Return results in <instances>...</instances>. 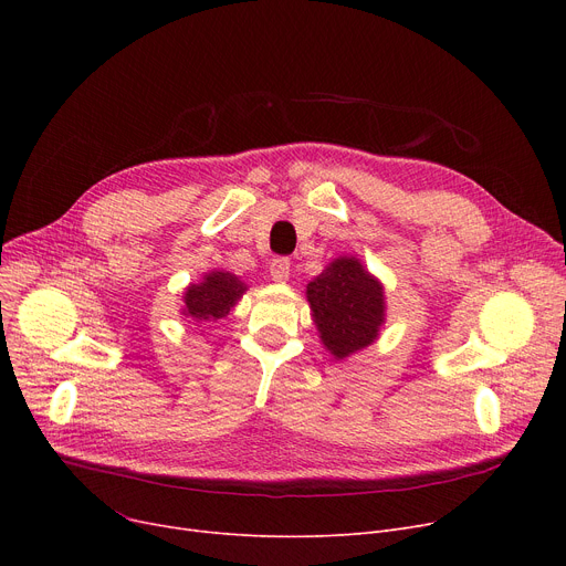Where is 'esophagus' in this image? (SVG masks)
<instances>
[{
    "label": "esophagus",
    "mask_w": 566,
    "mask_h": 566,
    "mask_svg": "<svg viewBox=\"0 0 566 566\" xmlns=\"http://www.w3.org/2000/svg\"><path fill=\"white\" fill-rule=\"evenodd\" d=\"M289 275H291V261L286 256L273 259V263H271V277H273V282L282 284V282L289 280Z\"/></svg>",
    "instance_id": "1"
}]
</instances>
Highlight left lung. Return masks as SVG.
I'll list each match as a JSON object with an SVG mask.
<instances>
[{
    "label": "left lung",
    "instance_id": "8db88e82",
    "mask_svg": "<svg viewBox=\"0 0 566 566\" xmlns=\"http://www.w3.org/2000/svg\"><path fill=\"white\" fill-rule=\"evenodd\" d=\"M305 295L318 339L335 360L371 346L388 318L382 282L353 254H339L325 265Z\"/></svg>",
    "mask_w": 566,
    "mask_h": 566
}]
</instances>
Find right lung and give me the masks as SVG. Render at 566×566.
Instances as JSON below:
<instances>
[{
  "label": "right lung",
  "mask_w": 566,
  "mask_h": 566,
  "mask_svg": "<svg viewBox=\"0 0 566 566\" xmlns=\"http://www.w3.org/2000/svg\"><path fill=\"white\" fill-rule=\"evenodd\" d=\"M245 291L248 284L241 277L213 268V271L203 273L199 282L186 286L181 295V314L195 321L197 328H201L206 323L224 318L238 305V301L243 298Z\"/></svg>",
  "instance_id": "right-lung-1"
}]
</instances>
